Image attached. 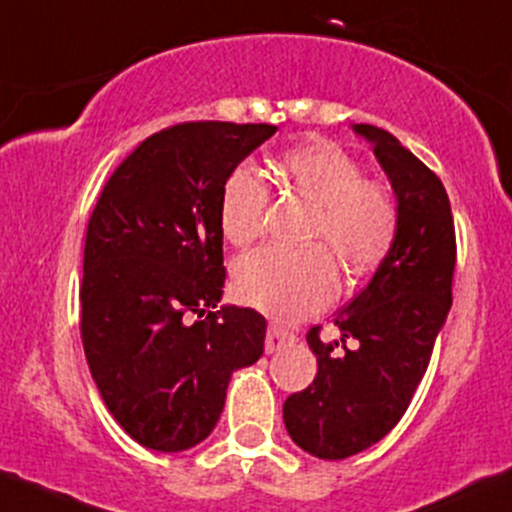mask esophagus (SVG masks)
Segmentation results:
<instances>
[{
    "label": "esophagus",
    "mask_w": 512,
    "mask_h": 512,
    "mask_svg": "<svg viewBox=\"0 0 512 512\" xmlns=\"http://www.w3.org/2000/svg\"><path fill=\"white\" fill-rule=\"evenodd\" d=\"M296 340L294 333H289V330L279 328V325H269L267 328V340H265V350L272 355V352L282 350V347L291 345V342Z\"/></svg>",
    "instance_id": "obj_1"
}]
</instances>
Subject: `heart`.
Returning <instances> with one entry per match:
<instances>
[{"instance_id":"obj_1","label":"heart","mask_w":512,"mask_h":512,"mask_svg":"<svg viewBox=\"0 0 512 512\" xmlns=\"http://www.w3.org/2000/svg\"><path fill=\"white\" fill-rule=\"evenodd\" d=\"M282 177L316 204L308 226L306 250L260 247L235 265V291L245 303L274 318L296 320L328 306L338 296L340 274L364 277L389 257L398 238L401 211L393 189L364 177L362 165L335 143H311L289 150L279 160ZM269 187L250 165H238L221 189L223 235L233 245H247L262 233ZM331 249L328 251L327 247Z\"/></svg>"}]
</instances>
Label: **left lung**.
<instances>
[{
	"instance_id": "obj_1",
	"label": "left lung",
	"mask_w": 512,
	"mask_h": 512,
	"mask_svg": "<svg viewBox=\"0 0 512 512\" xmlns=\"http://www.w3.org/2000/svg\"><path fill=\"white\" fill-rule=\"evenodd\" d=\"M372 140L398 196L401 226L372 282L335 318L342 338L306 333L318 357L308 389L284 401L291 440L320 459H345L396 428L430 364L452 306L457 235L445 184L384 128L357 123ZM351 345H346V340Z\"/></svg>"
}]
</instances>
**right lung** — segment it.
<instances>
[{
	"label": "right lung",
	"instance_id": "right-lung-1",
	"mask_svg": "<svg viewBox=\"0 0 512 512\" xmlns=\"http://www.w3.org/2000/svg\"><path fill=\"white\" fill-rule=\"evenodd\" d=\"M269 123L184 121L116 167L89 216L80 335L89 372L133 440L182 452L211 435L230 374L265 352L267 320L223 306L221 189Z\"/></svg>",
	"mask_w": 512,
	"mask_h": 512
}]
</instances>
